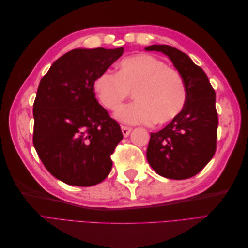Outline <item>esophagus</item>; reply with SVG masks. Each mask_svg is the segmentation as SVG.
Instances as JSON below:
<instances>
[{"mask_svg": "<svg viewBox=\"0 0 248 248\" xmlns=\"http://www.w3.org/2000/svg\"><path fill=\"white\" fill-rule=\"evenodd\" d=\"M121 129H122V133H123V136H124L125 138L128 137V136H129V133L131 132V128H130V127L121 126Z\"/></svg>", "mask_w": 248, "mask_h": 248, "instance_id": "obj_1", "label": "esophagus"}]
</instances>
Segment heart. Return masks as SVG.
<instances>
[{
    "mask_svg": "<svg viewBox=\"0 0 248 248\" xmlns=\"http://www.w3.org/2000/svg\"><path fill=\"white\" fill-rule=\"evenodd\" d=\"M118 72L104 71L94 81V92L108 110H117L132 92L137 100L120 108L117 118L127 124H163L182 111L186 87L177 70L148 54L123 59Z\"/></svg>",
    "mask_w": 248,
    "mask_h": 248,
    "instance_id": "1",
    "label": "heart"
}]
</instances>
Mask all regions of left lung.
<instances>
[{
    "label": "left lung",
    "mask_w": 248,
    "mask_h": 248,
    "mask_svg": "<svg viewBox=\"0 0 248 248\" xmlns=\"http://www.w3.org/2000/svg\"><path fill=\"white\" fill-rule=\"evenodd\" d=\"M146 50L167 55L186 87L182 111L163 129L151 132L147 159L157 174L164 178L188 179L204 169L216 151L218 116L215 91L204 70L181 50L166 44H155Z\"/></svg>",
    "instance_id": "8db88e82"
}]
</instances>
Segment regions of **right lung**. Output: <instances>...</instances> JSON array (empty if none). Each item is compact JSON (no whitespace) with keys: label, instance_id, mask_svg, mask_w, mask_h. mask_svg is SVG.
<instances>
[{"label":"right lung","instance_id":"right-lung-1","mask_svg":"<svg viewBox=\"0 0 248 248\" xmlns=\"http://www.w3.org/2000/svg\"><path fill=\"white\" fill-rule=\"evenodd\" d=\"M123 51L72 49L40 80L33 106V144L44 167L66 184L96 185L110 172V155L123 134L97 101L93 85Z\"/></svg>","mask_w":248,"mask_h":248}]
</instances>
